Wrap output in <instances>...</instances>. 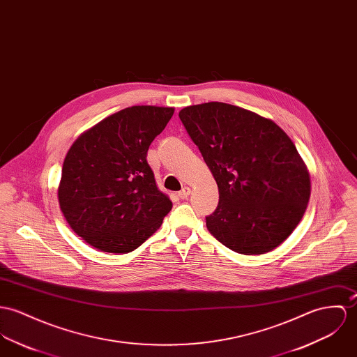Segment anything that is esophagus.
<instances>
[{"label":"esophagus","instance_id":"obj_1","mask_svg":"<svg viewBox=\"0 0 357 357\" xmlns=\"http://www.w3.org/2000/svg\"><path fill=\"white\" fill-rule=\"evenodd\" d=\"M191 194V188L190 187H184L180 192H178V197L180 199H187L188 196Z\"/></svg>","mask_w":357,"mask_h":357}]
</instances>
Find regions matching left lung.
I'll return each mask as SVG.
<instances>
[{
  "label": "left lung",
  "mask_w": 357,
  "mask_h": 357,
  "mask_svg": "<svg viewBox=\"0 0 357 357\" xmlns=\"http://www.w3.org/2000/svg\"><path fill=\"white\" fill-rule=\"evenodd\" d=\"M178 117L218 185L208 231L243 255L277 248L301 221L311 195L308 169L291 137L273 120L224 102L187 106Z\"/></svg>",
  "instance_id": "8db88e82"
}]
</instances>
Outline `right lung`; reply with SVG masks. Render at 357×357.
Masks as SVG:
<instances>
[{
    "label": "right lung",
    "instance_id": "obj_1",
    "mask_svg": "<svg viewBox=\"0 0 357 357\" xmlns=\"http://www.w3.org/2000/svg\"><path fill=\"white\" fill-rule=\"evenodd\" d=\"M173 113L174 107L130 106L83 132L68 150L59 203L69 227L91 247L130 252L172 210L146 157Z\"/></svg>",
    "mask_w": 357,
    "mask_h": 357
}]
</instances>
